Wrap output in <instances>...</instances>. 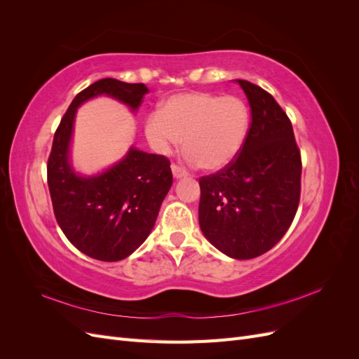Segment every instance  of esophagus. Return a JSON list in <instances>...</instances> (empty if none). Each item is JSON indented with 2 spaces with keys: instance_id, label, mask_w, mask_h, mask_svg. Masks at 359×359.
<instances>
[{
  "instance_id": "obj_1",
  "label": "esophagus",
  "mask_w": 359,
  "mask_h": 359,
  "mask_svg": "<svg viewBox=\"0 0 359 359\" xmlns=\"http://www.w3.org/2000/svg\"><path fill=\"white\" fill-rule=\"evenodd\" d=\"M172 173H173V178H177V180L184 178V177L189 175L187 170H184V169L180 168L178 165H172Z\"/></svg>"
}]
</instances>
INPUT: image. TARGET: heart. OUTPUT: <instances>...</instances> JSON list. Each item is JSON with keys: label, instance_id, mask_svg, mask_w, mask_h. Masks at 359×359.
<instances>
[{"label": "heart", "instance_id": "obj_1", "mask_svg": "<svg viewBox=\"0 0 359 359\" xmlns=\"http://www.w3.org/2000/svg\"><path fill=\"white\" fill-rule=\"evenodd\" d=\"M248 127V107L238 97L182 93L169 97L147 118L145 135L158 154H169L184 139L190 163L219 170L240 154Z\"/></svg>", "mask_w": 359, "mask_h": 359}]
</instances>
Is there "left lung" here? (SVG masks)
<instances>
[{"instance_id": "1", "label": "left lung", "mask_w": 359, "mask_h": 359, "mask_svg": "<svg viewBox=\"0 0 359 359\" xmlns=\"http://www.w3.org/2000/svg\"><path fill=\"white\" fill-rule=\"evenodd\" d=\"M252 123L243 149L199 180V224L215 248L253 259L273 248L293 222L301 194V154L286 112L260 86L236 79Z\"/></svg>"}]
</instances>
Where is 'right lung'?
<instances>
[{
  "instance_id": "add662e5",
  "label": "right lung",
  "mask_w": 359,
  "mask_h": 359,
  "mask_svg": "<svg viewBox=\"0 0 359 359\" xmlns=\"http://www.w3.org/2000/svg\"><path fill=\"white\" fill-rule=\"evenodd\" d=\"M147 93L144 83L97 81L74 97L53 136L48 186L57 223L79 252L103 262L126 259L153 231L172 186L170 161L132 147L109 169L79 175L70 161L74 115L82 103L99 95L112 97L135 112Z\"/></svg>"
}]
</instances>
